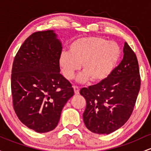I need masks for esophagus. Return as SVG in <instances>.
<instances>
[{
    "mask_svg": "<svg viewBox=\"0 0 151 151\" xmlns=\"http://www.w3.org/2000/svg\"><path fill=\"white\" fill-rule=\"evenodd\" d=\"M73 88H74V93H75V94H78V93H79V90H80V89H79V86H74Z\"/></svg>",
    "mask_w": 151,
    "mask_h": 151,
    "instance_id": "1",
    "label": "esophagus"
}]
</instances>
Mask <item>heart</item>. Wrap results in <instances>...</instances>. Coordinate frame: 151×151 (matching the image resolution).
Listing matches in <instances>:
<instances>
[{
	"label": "heart",
	"instance_id": "b5f03b06",
	"mask_svg": "<svg viewBox=\"0 0 151 151\" xmlns=\"http://www.w3.org/2000/svg\"><path fill=\"white\" fill-rule=\"evenodd\" d=\"M121 54L116 42L99 37H81L70 43L69 52H62L59 64L68 80L74 77L81 65L84 72L77 77L78 81L85 82L90 79L93 82H99L112 73Z\"/></svg>",
	"mask_w": 151,
	"mask_h": 151
}]
</instances>
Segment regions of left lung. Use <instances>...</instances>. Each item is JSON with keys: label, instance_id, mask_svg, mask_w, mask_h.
Returning <instances> with one entry per match:
<instances>
[{"label": "left lung", "instance_id": "8db88e82", "mask_svg": "<svg viewBox=\"0 0 151 151\" xmlns=\"http://www.w3.org/2000/svg\"><path fill=\"white\" fill-rule=\"evenodd\" d=\"M124 58L104 80L79 91L86 101L83 120L98 134H109L126 124L132 114L141 87L136 55L125 42Z\"/></svg>", "mask_w": 151, "mask_h": 151}]
</instances>
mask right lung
Wrapping results in <instances>:
<instances>
[{"instance_id":"right-lung-1","label":"right lung","mask_w":151,"mask_h":151,"mask_svg":"<svg viewBox=\"0 0 151 151\" xmlns=\"http://www.w3.org/2000/svg\"><path fill=\"white\" fill-rule=\"evenodd\" d=\"M62 47L53 30L40 31L25 40L13 63L11 92L15 114L37 133L58 126L63 107L74 95L60 72Z\"/></svg>"}]
</instances>
